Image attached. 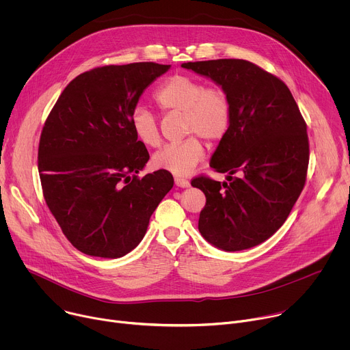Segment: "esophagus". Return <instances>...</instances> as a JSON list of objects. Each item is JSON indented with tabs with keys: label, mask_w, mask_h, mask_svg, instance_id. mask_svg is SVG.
I'll use <instances>...</instances> for the list:
<instances>
[{
	"label": "esophagus",
	"mask_w": 350,
	"mask_h": 350,
	"mask_svg": "<svg viewBox=\"0 0 350 350\" xmlns=\"http://www.w3.org/2000/svg\"><path fill=\"white\" fill-rule=\"evenodd\" d=\"M174 183L177 187H181V188H185L189 185V181L184 177H174Z\"/></svg>",
	"instance_id": "1"
}]
</instances>
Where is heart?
<instances>
[{
  "instance_id": "1",
  "label": "heart",
  "mask_w": 350,
  "mask_h": 350,
  "mask_svg": "<svg viewBox=\"0 0 350 350\" xmlns=\"http://www.w3.org/2000/svg\"><path fill=\"white\" fill-rule=\"evenodd\" d=\"M154 99L162 112H181L183 131L191 134L178 142L161 148L154 155L157 167L174 174L191 173L205 158V145L219 142L226 137L231 124V103L227 91L220 85L205 83L189 75H173L154 92ZM135 138L155 148L161 144V130L157 116L144 107H135L130 116Z\"/></svg>"
}]
</instances>
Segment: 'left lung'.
<instances>
[{
	"instance_id": "8db88e82",
	"label": "left lung",
	"mask_w": 350,
	"mask_h": 350,
	"mask_svg": "<svg viewBox=\"0 0 350 350\" xmlns=\"http://www.w3.org/2000/svg\"><path fill=\"white\" fill-rule=\"evenodd\" d=\"M221 85L231 103L230 130L211 159L228 183L201 174L191 185L206 204L198 228L227 252L256 246L286 220L308 176L306 122L286 84L245 59L181 65Z\"/></svg>"
}]
</instances>
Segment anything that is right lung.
<instances>
[{
	"instance_id": "right-lung-1",
	"label": "right lung",
	"mask_w": 350,
	"mask_h": 350,
	"mask_svg": "<svg viewBox=\"0 0 350 350\" xmlns=\"http://www.w3.org/2000/svg\"><path fill=\"white\" fill-rule=\"evenodd\" d=\"M169 68L135 62L84 72L44 123L38 173L45 204L85 255L116 259L133 251L174 184L163 169L137 176L149 154L130 126L142 91Z\"/></svg>"
}]
</instances>
